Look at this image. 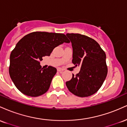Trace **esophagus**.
Here are the masks:
<instances>
[{"instance_id": "obj_1", "label": "esophagus", "mask_w": 127, "mask_h": 127, "mask_svg": "<svg viewBox=\"0 0 127 127\" xmlns=\"http://www.w3.org/2000/svg\"><path fill=\"white\" fill-rule=\"evenodd\" d=\"M63 70H64L62 69V68H57V71H58V72H62Z\"/></svg>"}]
</instances>
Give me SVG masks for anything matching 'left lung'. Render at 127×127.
<instances>
[{
	"label": "left lung",
	"instance_id": "1",
	"mask_svg": "<svg viewBox=\"0 0 127 127\" xmlns=\"http://www.w3.org/2000/svg\"><path fill=\"white\" fill-rule=\"evenodd\" d=\"M73 48L72 63L81 70L65 83L70 92L81 97L95 94L107 74L106 54L94 39L79 33H67Z\"/></svg>",
	"mask_w": 127,
	"mask_h": 127
}]
</instances>
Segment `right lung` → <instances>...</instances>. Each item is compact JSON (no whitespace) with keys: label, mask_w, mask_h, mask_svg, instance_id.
I'll return each mask as SVG.
<instances>
[{"label":"right lung","mask_w":127,"mask_h":127,"mask_svg":"<svg viewBox=\"0 0 127 127\" xmlns=\"http://www.w3.org/2000/svg\"><path fill=\"white\" fill-rule=\"evenodd\" d=\"M70 40L63 33L34 32L22 38L10 55L9 73L23 94L38 97L45 94L57 73L56 68H42V57L49 56L56 46Z\"/></svg>","instance_id":"add662e5"}]
</instances>
